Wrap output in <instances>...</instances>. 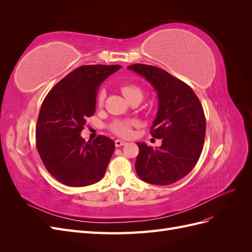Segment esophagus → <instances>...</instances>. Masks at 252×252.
Here are the masks:
<instances>
[{"instance_id": "1", "label": "esophagus", "mask_w": 252, "mask_h": 252, "mask_svg": "<svg viewBox=\"0 0 252 252\" xmlns=\"http://www.w3.org/2000/svg\"><path fill=\"white\" fill-rule=\"evenodd\" d=\"M114 144H116L117 147H120V146H123V145L126 144L125 141H122V140H116V142H114Z\"/></svg>"}]
</instances>
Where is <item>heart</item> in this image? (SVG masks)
I'll list each match as a JSON object with an SVG mask.
<instances>
[{
  "instance_id": "1",
  "label": "heart",
  "mask_w": 252,
  "mask_h": 252,
  "mask_svg": "<svg viewBox=\"0 0 252 252\" xmlns=\"http://www.w3.org/2000/svg\"><path fill=\"white\" fill-rule=\"evenodd\" d=\"M121 91H122V94H124V96L127 98V100L132 96H135V95L143 96L142 89L138 85H135V84H130V83L123 84V85L121 86ZM104 98H105V91H101L97 96L98 105H103ZM132 124H133V122H131V121H116L110 125V129H111V131H113L114 133L120 135V136H128L131 132V125Z\"/></svg>"
}]
</instances>
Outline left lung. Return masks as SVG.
Wrapping results in <instances>:
<instances>
[{
    "mask_svg": "<svg viewBox=\"0 0 252 252\" xmlns=\"http://www.w3.org/2000/svg\"><path fill=\"white\" fill-rule=\"evenodd\" d=\"M127 68L146 79L158 98L150 133L162 139V145L154 149L136 143L140 149L134 165L136 173L149 184H172L193 169L202 154L206 133L203 107L186 83L161 68L144 64Z\"/></svg>",
    "mask_w": 252,
    "mask_h": 252,
    "instance_id": "obj_1",
    "label": "left lung"
}]
</instances>
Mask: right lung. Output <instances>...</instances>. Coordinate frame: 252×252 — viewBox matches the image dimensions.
Wrapping results in <instances>:
<instances>
[{
	"label": "right lung",
	"mask_w": 252,
	"mask_h": 252,
	"mask_svg": "<svg viewBox=\"0 0 252 252\" xmlns=\"http://www.w3.org/2000/svg\"><path fill=\"white\" fill-rule=\"evenodd\" d=\"M120 65H85L61 80L45 97L35 128L36 149L48 172L62 184L84 187L100 181L114 142L98 135L85 142L81 132L94 116L98 87Z\"/></svg>",
	"instance_id": "1"
}]
</instances>
